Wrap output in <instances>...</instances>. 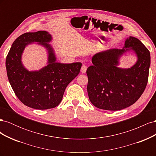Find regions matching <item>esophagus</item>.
<instances>
[{
    "instance_id": "esophagus-1",
    "label": "esophagus",
    "mask_w": 156,
    "mask_h": 156,
    "mask_svg": "<svg viewBox=\"0 0 156 156\" xmlns=\"http://www.w3.org/2000/svg\"><path fill=\"white\" fill-rule=\"evenodd\" d=\"M87 69V67L86 66L83 65L81 68V72L82 73H86Z\"/></svg>"
}]
</instances>
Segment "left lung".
Instances as JSON below:
<instances>
[{
    "label": "left lung",
    "mask_w": 156,
    "mask_h": 156,
    "mask_svg": "<svg viewBox=\"0 0 156 156\" xmlns=\"http://www.w3.org/2000/svg\"><path fill=\"white\" fill-rule=\"evenodd\" d=\"M131 51L137 60L130 68L119 66L120 58ZM88 67L87 91L92 104L101 109L119 111L133 105L148 83L150 54L139 40L129 36L123 48L111 49L94 55Z\"/></svg>",
    "instance_id": "obj_1"
}]
</instances>
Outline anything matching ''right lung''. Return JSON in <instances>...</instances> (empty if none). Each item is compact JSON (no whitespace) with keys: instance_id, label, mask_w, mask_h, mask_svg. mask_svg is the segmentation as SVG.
I'll return each mask as SVG.
<instances>
[{"instance_id":"add662e5","label":"right lung","mask_w":156,"mask_h":156,"mask_svg":"<svg viewBox=\"0 0 156 156\" xmlns=\"http://www.w3.org/2000/svg\"><path fill=\"white\" fill-rule=\"evenodd\" d=\"M53 37L40 30L25 33L13 41L6 60L8 78L16 96L23 104L32 108L45 110L55 108L62 100L66 88L80 72L82 64L56 62L55 49L49 43ZM37 44L48 53L47 65L38 70L30 71L22 62L26 46Z\"/></svg>"}]
</instances>
